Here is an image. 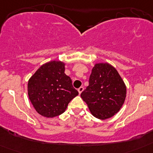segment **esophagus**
I'll use <instances>...</instances> for the list:
<instances>
[{
  "instance_id": "34e87169",
  "label": "esophagus",
  "mask_w": 153,
  "mask_h": 153,
  "mask_svg": "<svg viewBox=\"0 0 153 153\" xmlns=\"http://www.w3.org/2000/svg\"><path fill=\"white\" fill-rule=\"evenodd\" d=\"M83 90H84V89H83V86H80V87L78 89V92H79V94H81V93L83 91Z\"/></svg>"
}]
</instances>
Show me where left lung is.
Wrapping results in <instances>:
<instances>
[{"label":"left lung","mask_w":153,"mask_h":153,"mask_svg":"<svg viewBox=\"0 0 153 153\" xmlns=\"http://www.w3.org/2000/svg\"><path fill=\"white\" fill-rule=\"evenodd\" d=\"M80 97L93 117L104 120L120 110L126 97V86L114 67L98 63L92 69L89 86Z\"/></svg>","instance_id":"obj_1"}]
</instances>
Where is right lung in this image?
Listing matches in <instances>:
<instances>
[{"mask_svg": "<svg viewBox=\"0 0 153 153\" xmlns=\"http://www.w3.org/2000/svg\"><path fill=\"white\" fill-rule=\"evenodd\" d=\"M64 71L63 62L52 60L39 67L28 80L30 100L43 117L53 118L62 114L69 102L79 94Z\"/></svg>", "mask_w": 153, "mask_h": 153, "instance_id": "add662e5", "label": "right lung"}]
</instances>
